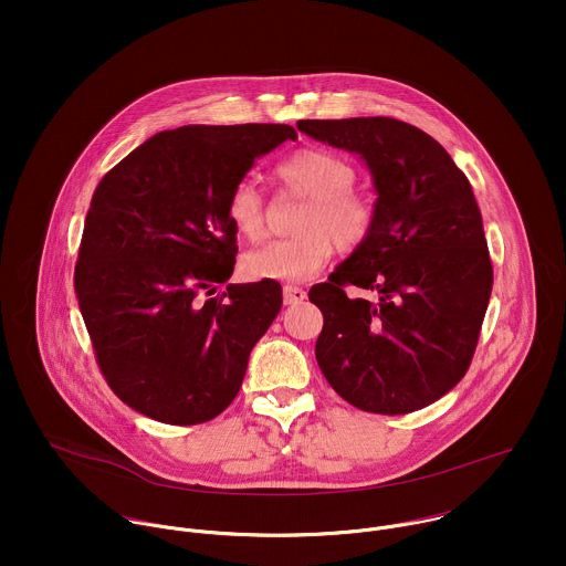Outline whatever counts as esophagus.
I'll return each mask as SVG.
<instances>
[{
  "mask_svg": "<svg viewBox=\"0 0 566 566\" xmlns=\"http://www.w3.org/2000/svg\"><path fill=\"white\" fill-rule=\"evenodd\" d=\"M282 295H284V304H300L302 300H306V291L300 286H293V284H286Z\"/></svg>",
  "mask_w": 566,
  "mask_h": 566,
  "instance_id": "34e87169",
  "label": "esophagus"
}]
</instances>
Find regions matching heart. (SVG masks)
<instances>
[{
	"label": "heart",
	"mask_w": 566,
	"mask_h": 566,
	"mask_svg": "<svg viewBox=\"0 0 566 566\" xmlns=\"http://www.w3.org/2000/svg\"><path fill=\"white\" fill-rule=\"evenodd\" d=\"M284 186L308 199L291 239H275L251 251L241 269L251 280L302 282L325 266L334 244L349 253L369 239L376 223V206L356 186V170L347 158L327 149H300L277 166ZM232 228L251 241L266 232V206L253 179H239L226 201Z\"/></svg>",
	"instance_id": "heart-1"
}]
</instances>
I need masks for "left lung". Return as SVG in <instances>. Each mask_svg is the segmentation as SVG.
<instances>
[{
	"label": "left lung",
	"mask_w": 566,
	"mask_h": 566,
	"mask_svg": "<svg viewBox=\"0 0 566 566\" xmlns=\"http://www.w3.org/2000/svg\"><path fill=\"white\" fill-rule=\"evenodd\" d=\"M358 154L378 192L376 223L308 300L325 315L317 365L354 408L408 415L468 371L493 291V264L470 181L426 132L396 118L300 120ZM375 293L369 301L346 286Z\"/></svg>",
	"instance_id": "1"
}]
</instances>
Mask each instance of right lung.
Segmentation results:
<instances>
[{"instance_id": "1", "label": "right lung", "mask_w": 566, "mask_h": 566, "mask_svg": "<svg viewBox=\"0 0 566 566\" xmlns=\"http://www.w3.org/2000/svg\"><path fill=\"white\" fill-rule=\"evenodd\" d=\"M291 125H186L158 132L98 184L73 286L98 367L127 406L154 421L219 417L249 356L282 308L277 282H228L237 230L232 186Z\"/></svg>"}]
</instances>
